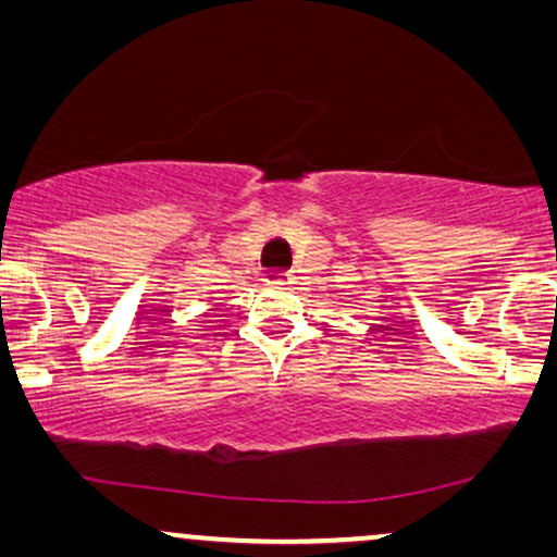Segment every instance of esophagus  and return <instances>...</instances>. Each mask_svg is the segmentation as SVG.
<instances>
[{
	"label": "esophagus",
	"instance_id": "34e87169",
	"mask_svg": "<svg viewBox=\"0 0 557 557\" xmlns=\"http://www.w3.org/2000/svg\"><path fill=\"white\" fill-rule=\"evenodd\" d=\"M263 281L269 286H286V284H292V273H269Z\"/></svg>",
	"mask_w": 557,
	"mask_h": 557
}]
</instances>
